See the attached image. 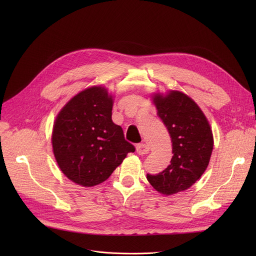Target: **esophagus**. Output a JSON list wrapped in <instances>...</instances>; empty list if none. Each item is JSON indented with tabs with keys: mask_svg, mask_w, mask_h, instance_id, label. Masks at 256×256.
Returning <instances> with one entry per match:
<instances>
[{
	"mask_svg": "<svg viewBox=\"0 0 256 256\" xmlns=\"http://www.w3.org/2000/svg\"><path fill=\"white\" fill-rule=\"evenodd\" d=\"M136 153L138 155H144L149 153V147L146 144H138L136 146Z\"/></svg>",
	"mask_w": 256,
	"mask_h": 256,
	"instance_id": "esophagus-1",
	"label": "esophagus"
}]
</instances>
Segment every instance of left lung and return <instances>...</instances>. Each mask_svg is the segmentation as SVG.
Returning <instances> with one entry per match:
<instances>
[{
	"label": "left lung",
	"instance_id": "obj_1",
	"mask_svg": "<svg viewBox=\"0 0 256 256\" xmlns=\"http://www.w3.org/2000/svg\"><path fill=\"white\" fill-rule=\"evenodd\" d=\"M153 102L169 132L173 156L165 170L147 174V179L158 192L171 196L190 188L206 171L214 147L212 132L202 109L184 93H157Z\"/></svg>",
	"mask_w": 256,
	"mask_h": 256
}]
</instances>
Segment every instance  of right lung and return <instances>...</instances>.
Here are the masks:
<instances>
[{"label":"right lung","instance_id":"obj_1","mask_svg":"<svg viewBox=\"0 0 256 256\" xmlns=\"http://www.w3.org/2000/svg\"><path fill=\"white\" fill-rule=\"evenodd\" d=\"M112 105L107 90L94 86L72 97L56 118L52 136L56 160L79 186L91 188L105 181L136 150L114 124Z\"/></svg>","mask_w":256,"mask_h":256}]
</instances>
